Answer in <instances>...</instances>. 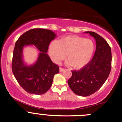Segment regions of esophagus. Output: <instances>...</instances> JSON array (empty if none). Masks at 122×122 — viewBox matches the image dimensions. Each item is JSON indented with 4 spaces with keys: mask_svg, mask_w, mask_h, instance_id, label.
<instances>
[{
    "mask_svg": "<svg viewBox=\"0 0 122 122\" xmlns=\"http://www.w3.org/2000/svg\"><path fill=\"white\" fill-rule=\"evenodd\" d=\"M64 71V69L62 68H61V67H60V72H62V71Z\"/></svg>",
    "mask_w": 122,
    "mask_h": 122,
    "instance_id": "esophagus-1",
    "label": "esophagus"
}]
</instances>
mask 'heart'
Returning <instances> with one entry per match:
<instances>
[{"label":"heart","instance_id":"obj_1","mask_svg":"<svg viewBox=\"0 0 122 122\" xmlns=\"http://www.w3.org/2000/svg\"><path fill=\"white\" fill-rule=\"evenodd\" d=\"M95 51V44L91 39L77 36H68L59 41H52L49 46V55L55 63H60L66 56L67 64L81 68L91 61Z\"/></svg>","mask_w":122,"mask_h":122}]
</instances>
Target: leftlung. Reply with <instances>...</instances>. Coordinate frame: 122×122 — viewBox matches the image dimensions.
Listing matches in <instances>:
<instances>
[{"mask_svg":"<svg viewBox=\"0 0 122 122\" xmlns=\"http://www.w3.org/2000/svg\"><path fill=\"white\" fill-rule=\"evenodd\" d=\"M95 39L96 48L88 64L78 71H72L68 80L69 87L76 94L86 97L93 94L105 83L111 71V48L106 41L93 32H85Z\"/></svg>","mask_w":122,"mask_h":122,"instance_id":"left-lung-1","label":"left lung"}]
</instances>
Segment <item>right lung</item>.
Segmentation results:
<instances>
[{
	"mask_svg": "<svg viewBox=\"0 0 122 122\" xmlns=\"http://www.w3.org/2000/svg\"><path fill=\"white\" fill-rule=\"evenodd\" d=\"M56 35L49 29H32L22 34L16 42L12 62V72L20 86L28 93L42 94L52 85L54 75L59 67L51 60L46 52L50 42ZM34 45L40 51L36 62L25 64L23 58V48Z\"/></svg>",
	"mask_w": 122,
	"mask_h": 122,
	"instance_id": "add662e5",
	"label": "right lung"
}]
</instances>
